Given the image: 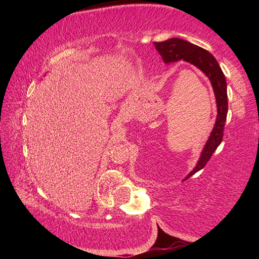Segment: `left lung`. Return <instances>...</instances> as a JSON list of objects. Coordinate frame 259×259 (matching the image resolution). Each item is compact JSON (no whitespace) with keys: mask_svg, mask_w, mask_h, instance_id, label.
<instances>
[{"mask_svg":"<svg viewBox=\"0 0 259 259\" xmlns=\"http://www.w3.org/2000/svg\"><path fill=\"white\" fill-rule=\"evenodd\" d=\"M154 46L165 64L175 63V61H179L183 59L201 69L208 76L210 82H211L214 97H216V123L213 125V129L209 136V139L205 143L195 168L185 177V179H187L193 176L195 172H198L201 169L204 168L207 162L213 154V152L216 151V148L219 146V144L223 140L225 121L227 116V108H229L227 107V84L225 75L223 73L221 66H219V64L217 63L216 58L210 52L204 50L203 48H200L193 45V43H190L188 41L172 37L163 42H154Z\"/></svg>","mask_w":259,"mask_h":259,"instance_id":"1","label":"left lung"}]
</instances>
